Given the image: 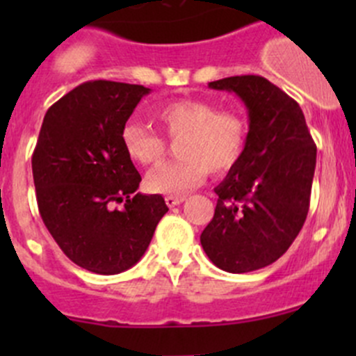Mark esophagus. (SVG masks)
Instances as JSON below:
<instances>
[{"mask_svg": "<svg viewBox=\"0 0 356 356\" xmlns=\"http://www.w3.org/2000/svg\"><path fill=\"white\" fill-rule=\"evenodd\" d=\"M184 200L186 196H167V198H165V203H167V207L174 208L177 207V204H181Z\"/></svg>", "mask_w": 356, "mask_h": 356, "instance_id": "34e87169", "label": "esophagus"}]
</instances>
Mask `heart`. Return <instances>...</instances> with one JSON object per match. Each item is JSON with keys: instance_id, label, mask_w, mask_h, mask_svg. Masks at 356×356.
Listing matches in <instances>:
<instances>
[{"instance_id": "heart-1", "label": "heart", "mask_w": 356, "mask_h": 356, "mask_svg": "<svg viewBox=\"0 0 356 356\" xmlns=\"http://www.w3.org/2000/svg\"><path fill=\"white\" fill-rule=\"evenodd\" d=\"M161 131L172 141L181 139V160L161 165L146 179L152 193L181 196L204 179L231 170L241 158L246 145V122L238 111L217 110L203 99H175L153 110ZM122 145L127 155L145 167H156L167 155V143L141 122H127L122 127Z\"/></svg>"}]
</instances>
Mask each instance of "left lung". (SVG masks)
<instances>
[{
  "mask_svg": "<svg viewBox=\"0 0 356 356\" xmlns=\"http://www.w3.org/2000/svg\"><path fill=\"white\" fill-rule=\"evenodd\" d=\"M208 86L241 98L250 131L241 158L215 188L217 207L200 241L218 268L245 274L274 264L300 234L317 146L300 105L265 77L236 75Z\"/></svg>",
  "mask_w": 356,
  "mask_h": 356,
  "instance_id": "8db88e82",
  "label": "left lung"
}]
</instances>
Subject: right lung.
I'll return each instance as SVG.
<instances>
[{
  "label": "right lung",
  "mask_w": 356,
  "mask_h": 356,
  "mask_svg": "<svg viewBox=\"0 0 356 356\" xmlns=\"http://www.w3.org/2000/svg\"><path fill=\"white\" fill-rule=\"evenodd\" d=\"M149 91L113 81L77 86L46 111L32 153L42 222L63 253L95 274L138 264L168 211L161 195L136 193L141 175L120 139Z\"/></svg>",
  "instance_id": "1"
}]
</instances>
